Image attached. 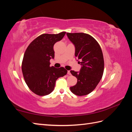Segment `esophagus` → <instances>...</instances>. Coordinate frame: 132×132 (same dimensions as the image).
<instances>
[{
	"label": "esophagus",
	"instance_id": "obj_1",
	"mask_svg": "<svg viewBox=\"0 0 132 132\" xmlns=\"http://www.w3.org/2000/svg\"><path fill=\"white\" fill-rule=\"evenodd\" d=\"M68 75H70V74H71L70 70H68Z\"/></svg>",
	"mask_w": 132,
	"mask_h": 132
}]
</instances>
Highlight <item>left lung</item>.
Returning <instances> with one entry per match:
<instances>
[{"mask_svg": "<svg viewBox=\"0 0 132 132\" xmlns=\"http://www.w3.org/2000/svg\"><path fill=\"white\" fill-rule=\"evenodd\" d=\"M75 46V56L81 68L80 71L70 70L77 78L75 85L70 91L78 96L91 93L101 79L104 70V60L100 46L91 36L84 33H67Z\"/></svg>", "mask_w": 132, "mask_h": 132, "instance_id": "obj_1", "label": "left lung"}]
</instances>
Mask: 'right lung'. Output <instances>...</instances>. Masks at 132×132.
Listing matches in <instances>:
<instances>
[{"label": "right lung", "mask_w": 132, "mask_h": 132, "mask_svg": "<svg viewBox=\"0 0 132 132\" xmlns=\"http://www.w3.org/2000/svg\"><path fill=\"white\" fill-rule=\"evenodd\" d=\"M65 33L42 34L27 48L22 62V71L27 85L35 94H50L53 91L57 79L67 73L63 67H50V62L54 58V45L61 41Z\"/></svg>", "instance_id": "obj_1"}]
</instances>
